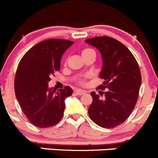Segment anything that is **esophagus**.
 Returning a JSON list of instances; mask_svg holds the SVG:
<instances>
[{"mask_svg":"<svg viewBox=\"0 0 158 158\" xmlns=\"http://www.w3.org/2000/svg\"><path fill=\"white\" fill-rule=\"evenodd\" d=\"M74 93L77 95H84L85 92L82 90H75Z\"/></svg>","mask_w":158,"mask_h":158,"instance_id":"esophagus-1","label":"esophagus"}]
</instances>
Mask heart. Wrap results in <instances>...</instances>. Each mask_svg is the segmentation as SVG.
Wrapping results in <instances>:
<instances>
[{"instance_id": "1", "label": "heart", "mask_w": 158, "mask_h": 158, "mask_svg": "<svg viewBox=\"0 0 158 158\" xmlns=\"http://www.w3.org/2000/svg\"><path fill=\"white\" fill-rule=\"evenodd\" d=\"M81 54L83 56V57H87L89 56H95V52L92 48H84L81 52ZM78 84L79 85H85V79H80L78 81Z\"/></svg>"}]
</instances>
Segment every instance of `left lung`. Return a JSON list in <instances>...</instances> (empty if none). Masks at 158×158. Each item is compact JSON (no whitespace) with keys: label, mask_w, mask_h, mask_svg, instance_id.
Returning a JSON list of instances; mask_svg holds the SVG:
<instances>
[{"label":"left lung","mask_w":158,"mask_h":158,"mask_svg":"<svg viewBox=\"0 0 158 158\" xmlns=\"http://www.w3.org/2000/svg\"><path fill=\"white\" fill-rule=\"evenodd\" d=\"M85 41L101 52L100 78L104 81L97 89L107 90L104 100L92 92L89 115L102 128H115L126 121L138 100L142 81L138 63L128 48L113 37L100 36Z\"/></svg>","instance_id":"left-lung-1"}]
</instances>
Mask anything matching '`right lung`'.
<instances>
[{
	"mask_svg": "<svg viewBox=\"0 0 158 158\" xmlns=\"http://www.w3.org/2000/svg\"><path fill=\"white\" fill-rule=\"evenodd\" d=\"M73 41L48 39L35 44L20 60L15 73V93L23 114L37 128L54 126L63 117L69 86L48 89L51 76L60 69L61 57Z\"/></svg>",
	"mask_w": 158,
	"mask_h": 158,
	"instance_id": "obj_1",
	"label": "right lung"
}]
</instances>
